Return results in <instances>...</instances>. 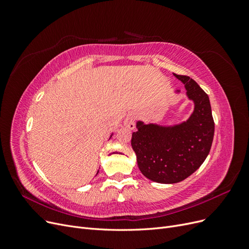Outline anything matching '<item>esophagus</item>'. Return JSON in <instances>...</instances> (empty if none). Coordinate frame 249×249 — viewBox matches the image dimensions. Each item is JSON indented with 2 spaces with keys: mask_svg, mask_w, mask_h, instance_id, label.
Returning a JSON list of instances; mask_svg holds the SVG:
<instances>
[{
  "mask_svg": "<svg viewBox=\"0 0 249 249\" xmlns=\"http://www.w3.org/2000/svg\"><path fill=\"white\" fill-rule=\"evenodd\" d=\"M135 119H136V116H135L134 113H129L124 118V125L127 129H134L135 127Z\"/></svg>",
  "mask_w": 249,
  "mask_h": 249,
  "instance_id": "esophagus-1",
  "label": "esophagus"
}]
</instances>
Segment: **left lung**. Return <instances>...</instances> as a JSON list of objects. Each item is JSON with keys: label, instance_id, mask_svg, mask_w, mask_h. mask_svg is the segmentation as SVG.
Here are the masks:
<instances>
[{"label": "left lung", "instance_id": "left-lung-1", "mask_svg": "<svg viewBox=\"0 0 249 249\" xmlns=\"http://www.w3.org/2000/svg\"><path fill=\"white\" fill-rule=\"evenodd\" d=\"M185 85L194 109L185 122L163 125L138 120L131 144L142 175L160 184L182 182L208 157L214 137V120L208 94L193 79L173 73ZM177 94L180 90H176Z\"/></svg>", "mask_w": 249, "mask_h": 249}]
</instances>
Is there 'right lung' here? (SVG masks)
<instances>
[{
	"instance_id": "right-lung-1",
	"label": "right lung",
	"mask_w": 249,
	"mask_h": 249,
	"mask_svg": "<svg viewBox=\"0 0 249 249\" xmlns=\"http://www.w3.org/2000/svg\"><path fill=\"white\" fill-rule=\"evenodd\" d=\"M112 136H113V133H112V134H111V136H110V138H111V137H112ZM97 172H99V171H97Z\"/></svg>"
}]
</instances>
